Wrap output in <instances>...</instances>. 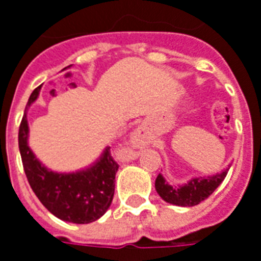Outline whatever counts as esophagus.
I'll return each mask as SVG.
<instances>
[{
  "label": "esophagus",
  "instance_id": "obj_1",
  "mask_svg": "<svg viewBox=\"0 0 261 261\" xmlns=\"http://www.w3.org/2000/svg\"><path fill=\"white\" fill-rule=\"evenodd\" d=\"M131 144L136 147V148H143L148 144V136H147V131L144 130L143 127H138L134 134H133V138H131Z\"/></svg>",
  "mask_w": 261,
  "mask_h": 261
}]
</instances>
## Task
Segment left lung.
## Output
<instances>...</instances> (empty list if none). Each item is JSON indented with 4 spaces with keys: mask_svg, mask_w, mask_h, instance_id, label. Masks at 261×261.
<instances>
[{
    "mask_svg": "<svg viewBox=\"0 0 261 261\" xmlns=\"http://www.w3.org/2000/svg\"><path fill=\"white\" fill-rule=\"evenodd\" d=\"M230 165L232 164H229L218 174L191 178L187 184L182 185H171L164 178V175L160 174L155 179L156 192L165 202L176 206H195L206 199L207 196H211L213 191L223 182Z\"/></svg>",
    "mask_w": 261,
    "mask_h": 261,
    "instance_id": "1",
    "label": "left lung"
}]
</instances>
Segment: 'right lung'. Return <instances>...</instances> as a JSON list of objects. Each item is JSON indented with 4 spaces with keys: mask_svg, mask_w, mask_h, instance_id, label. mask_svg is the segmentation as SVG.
Returning <instances> with one entry per match:
<instances>
[{
    "mask_svg": "<svg viewBox=\"0 0 261 261\" xmlns=\"http://www.w3.org/2000/svg\"><path fill=\"white\" fill-rule=\"evenodd\" d=\"M39 92L41 86L29 96L18 134L19 152L29 185L42 205L56 218L77 225L94 222L112 205L117 162L110 155V147H106L92 165L74 172H58L45 167L28 144L27 114L38 99Z\"/></svg>",
    "mask_w": 261,
    "mask_h": 261,
    "instance_id": "right-lung-1",
    "label": "right lung"
}]
</instances>
